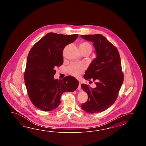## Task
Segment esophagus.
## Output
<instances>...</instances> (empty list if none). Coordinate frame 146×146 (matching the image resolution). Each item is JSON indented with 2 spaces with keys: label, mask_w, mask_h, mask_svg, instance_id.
<instances>
[{
  "label": "esophagus",
  "mask_w": 146,
  "mask_h": 146,
  "mask_svg": "<svg viewBox=\"0 0 146 146\" xmlns=\"http://www.w3.org/2000/svg\"><path fill=\"white\" fill-rule=\"evenodd\" d=\"M81 89V84L80 82H79V86H78V90H80Z\"/></svg>",
  "instance_id": "34e87169"
}]
</instances>
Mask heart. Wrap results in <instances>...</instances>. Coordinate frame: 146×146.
Here are the masks:
<instances>
[{
    "label": "heart",
    "instance_id": "b5f03b06",
    "mask_svg": "<svg viewBox=\"0 0 146 146\" xmlns=\"http://www.w3.org/2000/svg\"><path fill=\"white\" fill-rule=\"evenodd\" d=\"M81 53L87 52L90 54L92 50V47L90 44L87 42H82L79 45ZM67 72L70 74L75 77H78L84 70V67L83 65H78L75 64H72L67 69Z\"/></svg>",
    "mask_w": 146,
    "mask_h": 146
}]
</instances>
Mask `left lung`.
I'll use <instances>...</instances> for the list:
<instances>
[{"mask_svg":"<svg viewBox=\"0 0 146 146\" xmlns=\"http://www.w3.org/2000/svg\"><path fill=\"white\" fill-rule=\"evenodd\" d=\"M80 36L93 42L96 55L84 75L86 80H96V87L92 89L87 84H81L82 89L88 94V99L81 107L91 114L102 112L115 102L123 82L121 58L116 47L102 35Z\"/></svg>","mask_w":146,"mask_h":146,"instance_id":"8db88e82","label":"left lung"}]
</instances>
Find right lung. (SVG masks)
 I'll return each mask as SVG.
<instances>
[{
	"label": "right lung",
	"instance_id": "right-lung-1",
	"mask_svg": "<svg viewBox=\"0 0 146 146\" xmlns=\"http://www.w3.org/2000/svg\"><path fill=\"white\" fill-rule=\"evenodd\" d=\"M78 34L66 35L50 32L42 37L29 52L24 78L28 96L37 109L50 111L60 104L65 92L76 90L79 81L69 76L55 79V68L63 64L65 47L74 42Z\"/></svg>",
	"mask_w": 146,
	"mask_h": 146
}]
</instances>
